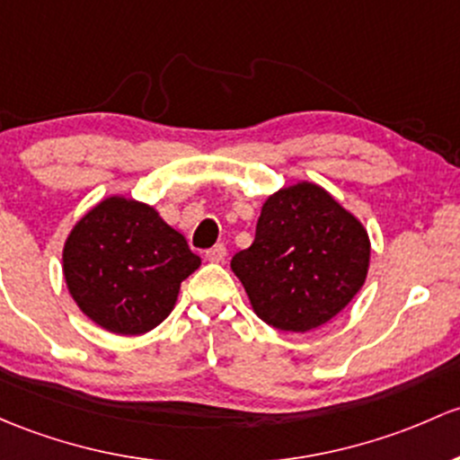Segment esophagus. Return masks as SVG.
I'll use <instances>...</instances> for the list:
<instances>
[{
  "label": "esophagus",
  "instance_id": "1",
  "mask_svg": "<svg viewBox=\"0 0 460 460\" xmlns=\"http://www.w3.org/2000/svg\"><path fill=\"white\" fill-rule=\"evenodd\" d=\"M225 258H226L225 244H216L207 251V260H209V262H225Z\"/></svg>",
  "mask_w": 460,
  "mask_h": 460
}]
</instances>
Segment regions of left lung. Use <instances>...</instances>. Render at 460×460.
Returning <instances> with one entry per match:
<instances>
[{
    "label": "left lung",
    "mask_w": 460,
    "mask_h": 460,
    "mask_svg": "<svg viewBox=\"0 0 460 460\" xmlns=\"http://www.w3.org/2000/svg\"><path fill=\"white\" fill-rule=\"evenodd\" d=\"M368 267V231L308 181L264 200L253 244L231 260L255 315L287 332H308L344 311Z\"/></svg>",
    "instance_id": "8db88e82"
}]
</instances>
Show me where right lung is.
Instances as JSON below:
<instances>
[{
  "mask_svg": "<svg viewBox=\"0 0 460 460\" xmlns=\"http://www.w3.org/2000/svg\"><path fill=\"white\" fill-rule=\"evenodd\" d=\"M200 267L185 235L154 207L123 196L94 205L64 244L76 306L116 335H143L172 313L181 282Z\"/></svg>",
  "mask_w": 460,
  "mask_h": 460,
  "instance_id": "1",
  "label": "right lung"
}]
</instances>
